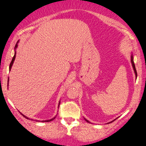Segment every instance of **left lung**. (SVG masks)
Here are the masks:
<instances>
[{"label":"left lung","mask_w":146,"mask_h":146,"mask_svg":"<svg viewBox=\"0 0 146 146\" xmlns=\"http://www.w3.org/2000/svg\"><path fill=\"white\" fill-rule=\"evenodd\" d=\"M131 62H132V66H133V68H134V70H135V75H136V77H137V73L136 68H135V63H134V61H133V57H132V56H131ZM85 120H86V121H88V120H86V119H85Z\"/></svg>","instance_id":"obj_1"}]
</instances>
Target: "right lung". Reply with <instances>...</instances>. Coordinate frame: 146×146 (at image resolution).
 Masks as SVG:
<instances>
[{"instance_id": "1", "label": "right lung", "mask_w": 146, "mask_h": 146, "mask_svg": "<svg viewBox=\"0 0 146 146\" xmlns=\"http://www.w3.org/2000/svg\"><path fill=\"white\" fill-rule=\"evenodd\" d=\"M16 47H17V44H16V46H15V48H16ZM15 58H16V52H15V54H14V57H13V58H12V60H11V63H10V64H9V71L10 70H11V66H12V64H13V63H14V60H15ZM8 82H9V78H8ZM59 106H60V103H59ZM21 115H23V117H25V118H27V117H25L24 115H23V114L21 113ZM56 118V117H54V118H53V119H50V120H45V121H42V122H48V121H52V120H53L54 119ZM28 119V118H27Z\"/></svg>"}]
</instances>
